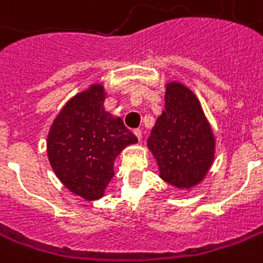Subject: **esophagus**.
Here are the masks:
<instances>
[{
	"label": "esophagus",
	"mask_w": 263,
	"mask_h": 263,
	"mask_svg": "<svg viewBox=\"0 0 263 263\" xmlns=\"http://www.w3.org/2000/svg\"><path fill=\"white\" fill-rule=\"evenodd\" d=\"M134 134H135V137L138 138V141H141V138H142V132H141V129H135Z\"/></svg>",
	"instance_id": "1"
}]
</instances>
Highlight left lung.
I'll list each match as a JSON object with an SVG mask.
<instances>
[{"label": "left lung", "instance_id": "obj_1", "mask_svg": "<svg viewBox=\"0 0 263 263\" xmlns=\"http://www.w3.org/2000/svg\"><path fill=\"white\" fill-rule=\"evenodd\" d=\"M147 147L159 176L176 189L199 185L215 159V137L195 93L179 81L166 84L164 107L154 123Z\"/></svg>", "mask_w": 263, "mask_h": 263}]
</instances>
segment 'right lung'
Returning <instances> with one entry per match:
<instances>
[{
	"mask_svg": "<svg viewBox=\"0 0 263 263\" xmlns=\"http://www.w3.org/2000/svg\"><path fill=\"white\" fill-rule=\"evenodd\" d=\"M96 83L71 97L50 125L46 151L61 183L86 201L100 199L115 175L116 157L138 140L119 116L104 109Z\"/></svg>",
	"mask_w": 263,
	"mask_h": 263,
	"instance_id": "1",
	"label": "right lung"
}]
</instances>
